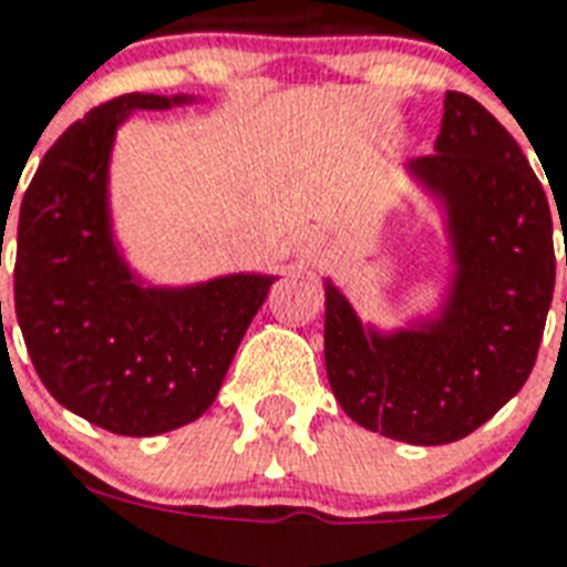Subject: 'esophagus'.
I'll use <instances>...</instances> for the list:
<instances>
[{
  "instance_id": "1",
  "label": "esophagus",
  "mask_w": 567,
  "mask_h": 567,
  "mask_svg": "<svg viewBox=\"0 0 567 567\" xmlns=\"http://www.w3.org/2000/svg\"><path fill=\"white\" fill-rule=\"evenodd\" d=\"M297 252L302 258H320L327 252V238L318 235V231H302L300 238H297Z\"/></svg>"
}]
</instances>
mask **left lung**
Returning <instances> with one entry per match:
<instances>
[{
  "instance_id": "1",
  "label": "left lung",
  "mask_w": 567,
  "mask_h": 567,
  "mask_svg": "<svg viewBox=\"0 0 567 567\" xmlns=\"http://www.w3.org/2000/svg\"><path fill=\"white\" fill-rule=\"evenodd\" d=\"M409 171L447 205V309L423 329L377 336L327 285L323 355L359 426L430 447L471 435L527 382L554 300V217L518 141L467 93H444L435 153Z\"/></svg>"
}]
</instances>
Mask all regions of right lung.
<instances>
[{
	"label": "right lung",
	"instance_id": "obj_1",
	"mask_svg": "<svg viewBox=\"0 0 567 567\" xmlns=\"http://www.w3.org/2000/svg\"><path fill=\"white\" fill-rule=\"evenodd\" d=\"M188 96L126 93L58 137L17 223L13 309L40 382L58 403L117 435H162L214 403L274 276L141 288L109 223V155L128 111ZM2 306V302H0Z\"/></svg>",
	"mask_w": 567,
	"mask_h": 567
}]
</instances>
